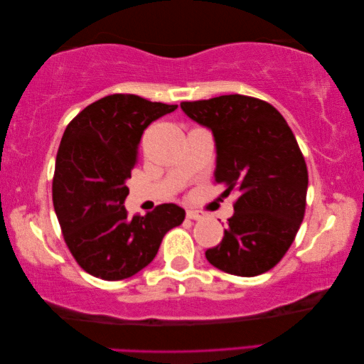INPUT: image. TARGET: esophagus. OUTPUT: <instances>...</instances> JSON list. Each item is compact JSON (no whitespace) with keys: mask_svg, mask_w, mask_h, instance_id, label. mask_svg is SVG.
<instances>
[{"mask_svg":"<svg viewBox=\"0 0 364 364\" xmlns=\"http://www.w3.org/2000/svg\"><path fill=\"white\" fill-rule=\"evenodd\" d=\"M188 219H192V220H203L206 218V214L202 213V211H196V210H189L186 213Z\"/></svg>","mask_w":364,"mask_h":364,"instance_id":"esophagus-1","label":"esophagus"}]
</instances>
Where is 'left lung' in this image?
<instances>
[{
	"label": "left lung",
	"mask_w": 364,
	"mask_h": 364,
	"mask_svg": "<svg viewBox=\"0 0 364 364\" xmlns=\"http://www.w3.org/2000/svg\"><path fill=\"white\" fill-rule=\"evenodd\" d=\"M183 112L215 142V183L235 192V214L206 259L223 272L255 277L288 252L304 220L308 170L299 144L272 105L245 95L183 102Z\"/></svg>",
	"instance_id": "8db88e82"
}]
</instances>
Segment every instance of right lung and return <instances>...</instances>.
I'll use <instances>...</instances> for the list:
<instances>
[{
	"mask_svg": "<svg viewBox=\"0 0 364 364\" xmlns=\"http://www.w3.org/2000/svg\"><path fill=\"white\" fill-rule=\"evenodd\" d=\"M176 105L137 95H107L68 123L53 178V205L65 244L87 274L107 282L133 277L156 257L162 237L184 220L164 203L128 218L127 180L145 128Z\"/></svg>",
	"mask_w": 364,
	"mask_h": 364,
	"instance_id": "add662e5",
	"label": "right lung"
}]
</instances>
